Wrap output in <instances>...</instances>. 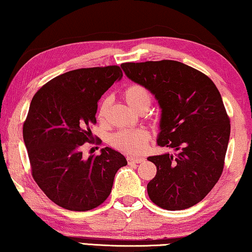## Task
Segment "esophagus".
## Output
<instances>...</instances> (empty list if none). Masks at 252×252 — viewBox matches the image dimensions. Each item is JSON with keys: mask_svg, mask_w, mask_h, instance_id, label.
<instances>
[{"mask_svg": "<svg viewBox=\"0 0 252 252\" xmlns=\"http://www.w3.org/2000/svg\"><path fill=\"white\" fill-rule=\"evenodd\" d=\"M127 160H128L129 164H138L144 162V158H133V156H128L127 158Z\"/></svg>", "mask_w": 252, "mask_h": 252, "instance_id": "1", "label": "esophagus"}]
</instances>
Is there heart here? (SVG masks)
I'll return each mask as SVG.
<instances>
[{
	"label": "heart",
	"instance_id": "heart-1",
	"mask_svg": "<svg viewBox=\"0 0 252 252\" xmlns=\"http://www.w3.org/2000/svg\"><path fill=\"white\" fill-rule=\"evenodd\" d=\"M124 99L131 109L136 113L146 108L151 105V94L142 85H130L126 87L123 93ZM110 106V99L107 97L102 99L98 109L99 118H104ZM151 135L144 129H124L119 130L110 137V144L116 150L129 155H139L146 151L150 143Z\"/></svg>",
	"mask_w": 252,
	"mask_h": 252
}]
</instances>
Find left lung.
I'll list each match as a JSON object with an SVG mask.
<instances>
[{"label": "left lung", "instance_id": "1", "mask_svg": "<svg viewBox=\"0 0 252 252\" xmlns=\"http://www.w3.org/2000/svg\"><path fill=\"white\" fill-rule=\"evenodd\" d=\"M127 78L153 94L160 108L158 145L173 154L150 156L158 172L147 184L150 199L175 211L199 203L219 181L230 121L219 90L204 73L174 60L126 63Z\"/></svg>", "mask_w": 252, "mask_h": 252}]
</instances>
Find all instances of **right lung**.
Masks as SVG:
<instances>
[{
	"label": "right lung",
	"mask_w": 252,
	"mask_h": 252,
	"mask_svg": "<svg viewBox=\"0 0 252 252\" xmlns=\"http://www.w3.org/2000/svg\"><path fill=\"white\" fill-rule=\"evenodd\" d=\"M123 72L118 65L68 71L47 82L32 98L23 141L32 176L49 199L70 211L97 208L111 192L115 174L127 165L110 147L82 156L96 124L98 101Z\"/></svg>",
	"instance_id": "obj_1"
}]
</instances>
